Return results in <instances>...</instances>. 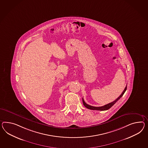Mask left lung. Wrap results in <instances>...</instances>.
I'll use <instances>...</instances> for the list:
<instances>
[{
  "mask_svg": "<svg viewBox=\"0 0 148 148\" xmlns=\"http://www.w3.org/2000/svg\"><path fill=\"white\" fill-rule=\"evenodd\" d=\"M127 90V86H125V90L123 91V92L122 93L121 95H120L118 98L116 99L115 100H114V101L113 102H110V103H108L106 105H104V106H101V107H95V106H92L89 105L87 104L86 102L84 101L83 98V105L85 106V107H86L88 109H90V110H108V109H110V107H112V106L114 105V104L116 103V102L118 101V100L120 99L123 96V95H124L125 92Z\"/></svg>",
  "mask_w": 148,
  "mask_h": 148,
  "instance_id": "1",
  "label": "left lung"
}]
</instances>
